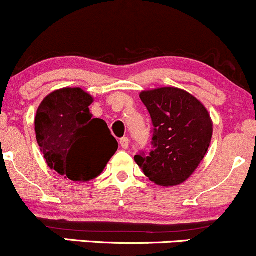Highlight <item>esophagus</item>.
I'll use <instances>...</instances> for the list:
<instances>
[{
    "label": "esophagus",
    "instance_id": "obj_1",
    "mask_svg": "<svg viewBox=\"0 0 256 256\" xmlns=\"http://www.w3.org/2000/svg\"><path fill=\"white\" fill-rule=\"evenodd\" d=\"M120 146L122 147L124 150H128V138H122L120 140Z\"/></svg>",
    "mask_w": 256,
    "mask_h": 256
}]
</instances>
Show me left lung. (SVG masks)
<instances>
[{
    "mask_svg": "<svg viewBox=\"0 0 256 256\" xmlns=\"http://www.w3.org/2000/svg\"><path fill=\"white\" fill-rule=\"evenodd\" d=\"M151 115L152 150L135 161L150 180L164 187L187 180L204 158L213 122L204 105L190 92L174 86L140 94Z\"/></svg>",
    "mask_w": 256,
    "mask_h": 256,
    "instance_id": "left-lung-1",
    "label": "left lung"
}]
</instances>
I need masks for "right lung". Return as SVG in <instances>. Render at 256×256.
Returning a JSON list of instances; mask_svg holds the SVG:
<instances>
[{
	"label": "right lung",
	"instance_id": "obj_1",
	"mask_svg": "<svg viewBox=\"0 0 256 256\" xmlns=\"http://www.w3.org/2000/svg\"><path fill=\"white\" fill-rule=\"evenodd\" d=\"M92 102L80 88H63L47 95L36 114V136L46 162L76 182L99 176L118 146L106 122L92 118Z\"/></svg>",
	"mask_w": 256,
	"mask_h": 256
}]
</instances>
